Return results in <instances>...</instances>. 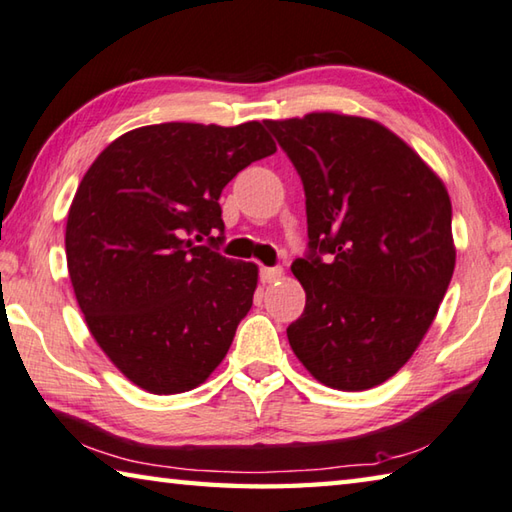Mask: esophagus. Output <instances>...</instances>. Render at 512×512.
Segmentation results:
<instances>
[{"mask_svg":"<svg viewBox=\"0 0 512 512\" xmlns=\"http://www.w3.org/2000/svg\"><path fill=\"white\" fill-rule=\"evenodd\" d=\"M282 275H284L282 266H262V271H259V277H262L264 284H273L277 280H282Z\"/></svg>","mask_w":512,"mask_h":512,"instance_id":"34e87169","label":"esophagus"}]
</instances>
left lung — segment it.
<instances>
[{
  "label": "left lung",
  "mask_w": 512,
  "mask_h": 512,
  "mask_svg": "<svg viewBox=\"0 0 512 512\" xmlns=\"http://www.w3.org/2000/svg\"><path fill=\"white\" fill-rule=\"evenodd\" d=\"M264 125L306 197L309 255L291 266L306 306L286 329L291 349L327 387L362 392L385 383L421 345L452 280L448 190L371 118L313 111Z\"/></svg>",
  "instance_id": "1"
}]
</instances>
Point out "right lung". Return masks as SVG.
<instances>
[{
    "label": "right lung",
    "instance_id": "right-lung-1",
    "mask_svg": "<svg viewBox=\"0 0 512 512\" xmlns=\"http://www.w3.org/2000/svg\"><path fill=\"white\" fill-rule=\"evenodd\" d=\"M275 150L257 120L161 123L118 136L82 176L64 235L73 293L98 347L145 392H190L226 358L257 266L212 248L219 197Z\"/></svg>",
    "mask_w": 512,
    "mask_h": 512
}]
</instances>
